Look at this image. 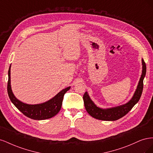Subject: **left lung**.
Instances as JSON below:
<instances>
[{
	"instance_id": "obj_1",
	"label": "left lung",
	"mask_w": 153,
	"mask_h": 153,
	"mask_svg": "<svg viewBox=\"0 0 153 153\" xmlns=\"http://www.w3.org/2000/svg\"><path fill=\"white\" fill-rule=\"evenodd\" d=\"M142 75L137 85V89L132 98L126 104L106 109L101 108L97 106L93 101L91 100L87 92H85L84 96H83V100L84 101L85 110L91 116L96 119L102 120V121H116V120L124 116L131 110L135 105L139 101L143 91V81L146 74V65L143 59H142Z\"/></svg>"
}]
</instances>
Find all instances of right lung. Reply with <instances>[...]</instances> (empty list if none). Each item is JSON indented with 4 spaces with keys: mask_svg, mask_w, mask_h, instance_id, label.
<instances>
[{
    "mask_svg": "<svg viewBox=\"0 0 153 153\" xmlns=\"http://www.w3.org/2000/svg\"><path fill=\"white\" fill-rule=\"evenodd\" d=\"M11 66L8 71L7 93L11 102L20 112L25 116L34 120H44L52 118L57 115L61 108L63 97L64 94L70 89L71 87H68L62 89L53 98L45 103L29 105L22 102L18 100L13 93L11 87Z\"/></svg>",
    "mask_w": 153,
    "mask_h": 153,
    "instance_id": "right-lung-1",
    "label": "right lung"
}]
</instances>
